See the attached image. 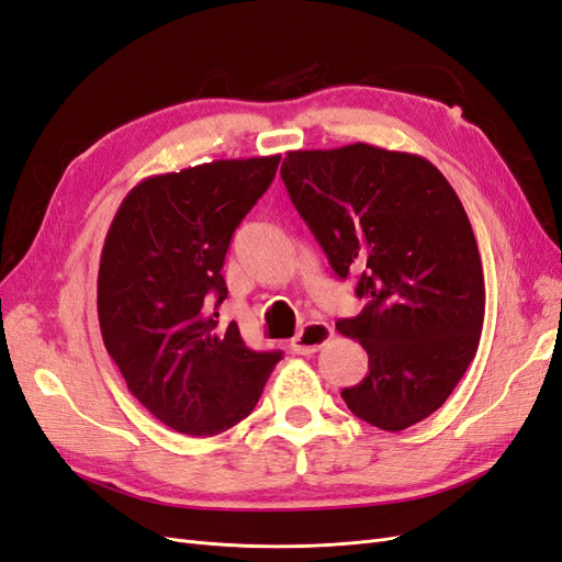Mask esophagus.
Wrapping results in <instances>:
<instances>
[{
  "mask_svg": "<svg viewBox=\"0 0 562 562\" xmlns=\"http://www.w3.org/2000/svg\"><path fill=\"white\" fill-rule=\"evenodd\" d=\"M333 337V329H329L325 323H306L299 329V335L292 339V349L301 356L315 353L321 347Z\"/></svg>",
  "mask_w": 562,
  "mask_h": 562,
  "instance_id": "1",
  "label": "esophagus"
}]
</instances>
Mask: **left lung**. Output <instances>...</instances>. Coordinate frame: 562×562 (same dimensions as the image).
<instances>
[{
	"instance_id": "1",
	"label": "left lung",
	"mask_w": 562,
	"mask_h": 562,
	"mask_svg": "<svg viewBox=\"0 0 562 562\" xmlns=\"http://www.w3.org/2000/svg\"><path fill=\"white\" fill-rule=\"evenodd\" d=\"M280 172L329 266L368 299L337 321L368 351L344 404L386 431L425 420L465 375L484 323L477 241L453 187L427 158L363 142L286 151Z\"/></svg>"
}]
</instances>
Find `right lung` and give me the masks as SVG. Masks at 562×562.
Instances as JSON below:
<instances>
[{"label": "right lung", "mask_w": 562, "mask_h": 562, "mask_svg": "<svg viewBox=\"0 0 562 562\" xmlns=\"http://www.w3.org/2000/svg\"><path fill=\"white\" fill-rule=\"evenodd\" d=\"M276 156L229 158L142 180L104 241L97 313L127 390L156 420L213 437L247 418L282 351H254L218 325L225 254L270 187Z\"/></svg>", "instance_id": "right-lung-1"}]
</instances>
